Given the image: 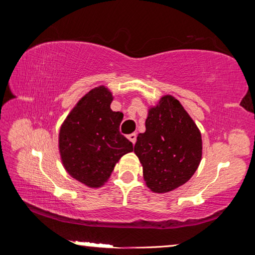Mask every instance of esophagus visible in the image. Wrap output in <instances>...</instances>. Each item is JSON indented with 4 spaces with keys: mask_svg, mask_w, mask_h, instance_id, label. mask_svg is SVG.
<instances>
[{
    "mask_svg": "<svg viewBox=\"0 0 255 255\" xmlns=\"http://www.w3.org/2000/svg\"><path fill=\"white\" fill-rule=\"evenodd\" d=\"M136 138H137V135H136L135 132H132V133H130V135L128 136V139L130 140L132 144H135V143H136Z\"/></svg>",
    "mask_w": 255,
    "mask_h": 255,
    "instance_id": "esophagus-1",
    "label": "esophagus"
}]
</instances>
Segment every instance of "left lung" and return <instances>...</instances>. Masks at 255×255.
Segmentation results:
<instances>
[{
  "label": "left lung",
  "mask_w": 255,
  "mask_h": 255,
  "mask_svg": "<svg viewBox=\"0 0 255 255\" xmlns=\"http://www.w3.org/2000/svg\"><path fill=\"white\" fill-rule=\"evenodd\" d=\"M145 132L138 133L133 152L143 166L147 188L170 192L191 179L202 156L197 125L179 100L164 96L148 109Z\"/></svg>",
  "instance_id": "8db88e82"
}]
</instances>
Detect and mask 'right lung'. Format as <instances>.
I'll list each match as a JSON object with an SVG mask.
<instances>
[{"instance_id": "1", "label": "right lung", "mask_w": 255, "mask_h": 255, "mask_svg": "<svg viewBox=\"0 0 255 255\" xmlns=\"http://www.w3.org/2000/svg\"><path fill=\"white\" fill-rule=\"evenodd\" d=\"M114 97L105 85L92 89L73 108L60 126L58 148L62 163L73 179L99 188L115 165L132 152V143L119 131L123 112L112 111Z\"/></svg>"}]
</instances>
